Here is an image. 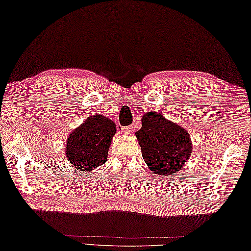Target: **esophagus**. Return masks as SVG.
Listing matches in <instances>:
<instances>
[{
	"label": "esophagus",
	"instance_id": "34e87169",
	"mask_svg": "<svg viewBox=\"0 0 251 251\" xmlns=\"http://www.w3.org/2000/svg\"><path fill=\"white\" fill-rule=\"evenodd\" d=\"M121 132L127 135V134H131L132 133V126H124L121 129Z\"/></svg>",
	"mask_w": 251,
	"mask_h": 251
}]
</instances>
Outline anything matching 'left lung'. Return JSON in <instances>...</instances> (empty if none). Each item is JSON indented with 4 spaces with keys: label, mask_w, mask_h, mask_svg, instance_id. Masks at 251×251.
<instances>
[{
    "label": "left lung",
    "mask_w": 251,
    "mask_h": 251,
    "mask_svg": "<svg viewBox=\"0 0 251 251\" xmlns=\"http://www.w3.org/2000/svg\"><path fill=\"white\" fill-rule=\"evenodd\" d=\"M144 161L156 176L181 170L191 156L193 144L188 132L157 112L146 113L135 133Z\"/></svg>",
    "instance_id": "8db88e82"
}]
</instances>
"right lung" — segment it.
Masks as SVG:
<instances>
[{
  "instance_id": "right-lung-1",
  "label": "right lung",
  "mask_w": 251,
  "mask_h": 251,
  "mask_svg": "<svg viewBox=\"0 0 251 251\" xmlns=\"http://www.w3.org/2000/svg\"><path fill=\"white\" fill-rule=\"evenodd\" d=\"M116 131L115 122L105 116H89L67 137L66 158L79 172H91L106 162Z\"/></svg>"
}]
</instances>
